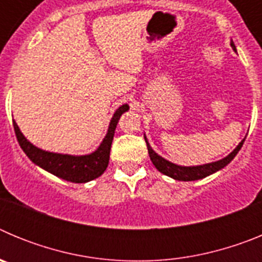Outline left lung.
<instances>
[{"label": "left lung", "instance_id": "obj_1", "mask_svg": "<svg viewBox=\"0 0 262 262\" xmlns=\"http://www.w3.org/2000/svg\"><path fill=\"white\" fill-rule=\"evenodd\" d=\"M231 47L233 48V51H236L233 41H231ZM144 139H145V143H147L148 154H149V157H151V161L154 163L155 168H156L159 172L163 173V174L174 178V180H177V181H195V180H201V178H205L207 177V176L212 174V173L217 172V170H221L222 168H224V166L228 165V164L232 161L233 157L237 155V152L240 151V148L243 147V143H244L245 140V139H243L242 142L239 143V145H237V147H236L235 149L228 155V156L219 160V161L205 164V165L181 166V165H176V164L170 163V161L165 160L164 157L159 156V155L152 149L145 136Z\"/></svg>", "mask_w": 262, "mask_h": 262}]
</instances>
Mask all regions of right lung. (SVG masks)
Segmentation results:
<instances>
[{
  "label": "right lung",
  "instance_id": "obj_1",
  "mask_svg": "<svg viewBox=\"0 0 262 262\" xmlns=\"http://www.w3.org/2000/svg\"><path fill=\"white\" fill-rule=\"evenodd\" d=\"M128 108V105L126 103V105H122L115 111L110 120L107 134H106L101 145L97 148L93 154L84 155V156H72V155H61L43 151L40 148L31 144L23 136L19 127L14 120L13 126L20 148L32 163L43 168L47 172L52 173L53 176L66 180V181L84 184V182L92 181L94 178H98L107 168L108 159H110L111 143H113V138H114L115 128H117V124L119 122V118Z\"/></svg>",
  "mask_w": 262,
  "mask_h": 262
}]
</instances>
